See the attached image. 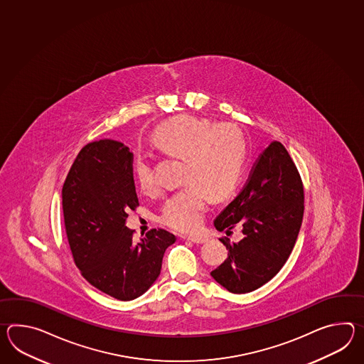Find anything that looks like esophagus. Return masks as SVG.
Masks as SVG:
<instances>
[{
	"mask_svg": "<svg viewBox=\"0 0 364 364\" xmlns=\"http://www.w3.org/2000/svg\"><path fill=\"white\" fill-rule=\"evenodd\" d=\"M183 237L196 242V244H202V242H206V240H208L205 236H198V235H188V236H183Z\"/></svg>",
	"mask_w": 364,
	"mask_h": 364,
	"instance_id": "esophagus-1",
	"label": "esophagus"
}]
</instances>
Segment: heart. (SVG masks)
<instances>
[{"label": "heart", "mask_w": 364, "mask_h": 364, "mask_svg": "<svg viewBox=\"0 0 364 364\" xmlns=\"http://www.w3.org/2000/svg\"><path fill=\"white\" fill-rule=\"evenodd\" d=\"M151 141L163 154L183 159L181 181H186L163 203L159 220L176 231H193L208 210V194L222 200L239 184L248 158L245 136L232 124L183 114L159 125ZM133 173L144 193L158 191L159 183L147 158L134 159Z\"/></svg>", "instance_id": "heart-1"}]
</instances>
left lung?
I'll return each instance as SVG.
<instances>
[{
	"label": "left lung",
	"instance_id": "left-lung-1",
	"mask_svg": "<svg viewBox=\"0 0 364 364\" xmlns=\"http://www.w3.org/2000/svg\"><path fill=\"white\" fill-rule=\"evenodd\" d=\"M304 213L299 172L284 146L273 141L259 154L242 192L214 220L218 231L242 227L240 242L220 239L227 259L210 274L232 294H245L274 277L289 259Z\"/></svg>",
	"mask_w": 364,
	"mask_h": 364
}]
</instances>
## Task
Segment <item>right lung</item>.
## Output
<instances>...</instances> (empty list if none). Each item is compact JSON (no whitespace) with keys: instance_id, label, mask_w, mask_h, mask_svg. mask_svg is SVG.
Listing matches in <instances>:
<instances>
[{"instance_id":"add662e5","label":"right lung","mask_w":364,"mask_h":364,"mask_svg":"<svg viewBox=\"0 0 364 364\" xmlns=\"http://www.w3.org/2000/svg\"><path fill=\"white\" fill-rule=\"evenodd\" d=\"M133 154L119 141L90 142L63 186L65 231L83 278L114 299L133 300L161 274L164 252L176 237L153 228L139 240L125 226L137 208Z\"/></svg>"}]
</instances>
